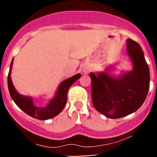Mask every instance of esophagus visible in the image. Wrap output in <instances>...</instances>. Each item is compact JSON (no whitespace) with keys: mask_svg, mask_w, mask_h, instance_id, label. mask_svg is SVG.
<instances>
[{"mask_svg":"<svg viewBox=\"0 0 157 157\" xmlns=\"http://www.w3.org/2000/svg\"><path fill=\"white\" fill-rule=\"evenodd\" d=\"M84 72H87V71H86V70H84Z\"/></svg>","mask_w":157,"mask_h":157,"instance_id":"1","label":"esophagus"}]
</instances>
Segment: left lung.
I'll return each instance as SVG.
<instances>
[{"instance_id":"left-lung-1","label":"left lung","mask_w":157,"mask_h":157,"mask_svg":"<svg viewBox=\"0 0 157 157\" xmlns=\"http://www.w3.org/2000/svg\"><path fill=\"white\" fill-rule=\"evenodd\" d=\"M128 55L132 70L113 76L108 68L104 72L90 73L94 108L106 117L118 119L135 112L146 99L150 86V71L140 45L127 40Z\"/></svg>"}]
</instances>
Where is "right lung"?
I'll return each instance as SVG.
<instances>
[{
	"mask_svg": "<svg viewBox=\"0 0 157 157\" xmlns=\"http://www.w3.org/2000/svg\"><path fill=\"white\" fill-rule=\"evenodd\" d=\"M12 63H13V59L11 62L8 80H7L10 96L20 109L23 110L25 113L29 115L30 117L37 119V120H49V119L55 117V116L59 114L64 109L66 104L68 89L71 87V85L75 81L78 80L81 77L80 74H77L75 76L69 77L60 82L58 86V89L56 91L55 97L49 100L47 105L40 107V106H37L34 103L32 97L24 96L16 91L15 86L12 83V78H11V70H12Z\"/></svg>",
	"mask_w": 157,
	"mask_h": 157,
	"instance_id": "right-lung-1",
	"label": "right lung"
}]
</instances>
